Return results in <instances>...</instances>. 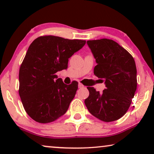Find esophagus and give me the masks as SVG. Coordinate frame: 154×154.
<instances>
[{
    "instance_id": "1",
    "label": "esophagus",
    "mask_w": 154,
    "mask_h": 154,
    "mask_svg": "<svg viewBox=\"0 0 154 154\" xmlns=\"http://www.w3.org/2000/svg\"><path fill=\"white\" fill-rule=\"evenodd\" d=\"M84 87V85H83V84H82V83H79V88H83Z\"/></svg>"
}]
</instances>
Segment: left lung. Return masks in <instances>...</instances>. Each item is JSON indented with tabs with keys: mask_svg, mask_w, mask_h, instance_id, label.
Here are the masks:
<instances>
[{
	"mask_svg": "<svg viewBox=\"0 0 154 154\" xmlns=\"http://www.w3.org/2000/svg\"><path fill=\"white\" fill-rule=\"evenodd\" d=\"M95 59L94 74L104 81L102 92L88 87L89 97L85 104L89 112L101 121L121 119L129 109L137 90V69L133 57L113 40L88 41Z\"/></svg>",
	"mask_w": 154,
	"mask_h": 154,
	"instance_id": "obj_1",
	"label": "left lung"
}]
</instances>
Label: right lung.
<instances>
[{"instance_id": "right-lung-1", "label": "right lung", "mask_w": 154, "mask_h": 154, "mask_svg": "<svg viewBox=\"0 0 154 154\" xmlns=\"http://www.w3.org/2000/svg\"><path fill=\"white\" fill-rule=\"evenodd\" d=\"M85 42L45 35L29 47L19 73V94L25 111L35 121L50 123L68 110L78 82L67 85L56 73L68 68L69 59Z\"/></svg>"}]
</instances>
